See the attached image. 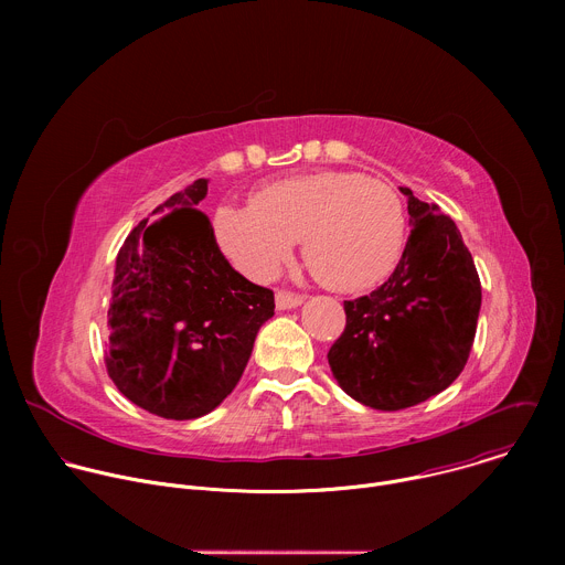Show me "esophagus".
Returning a JSON list of instances; mask_svg holds the SVG:
<instances>
[{"instance_id": "34e87169", "label": "esophagus", "mask_w": 565, "mask_h": 565, "mask_svg": "<svg viewBox=\"0 0 565 565\" xmlns=\"http://www.w3.org/2000/svg\"><path fill=\"white\" fill-rule=\"evenodd\" d=\"M275 303H277V310H290V308H297L303 303V295H297V292H288V290H279L275 295Z\"/></svg>"}]
</instances>
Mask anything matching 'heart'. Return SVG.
<instances>
[{
  "label": "heart",
  "mask_w": 565,
  "mask_h": 565,
  "mask_svg": "<svg viewBox=\"0 0 565 565\" xmlns=\"http://www.w3.org/2000/svg\"><path fill=\"white\" fill-rule=\"evenodd\" d=\"M405 207L391 185L340 170L275 181L255 203L214 212L216 244L246 277H275L303 238L312 277L338 292L382 284L405 248Z\"/></svg>",
  "instance_id": "b5f03b06"
}]
</instances>
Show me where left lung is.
Returning <instances> with one entry per match:
<instances>
[{
    "label": "left lung",
    "mask_w": 565,
    "mask_h": 565,
    "mask_svg": "<svg viewBox=\"0 0 565 565\" xmlns=\"http://www.w3.org/2000/svg\"><path fill=\"white\" fill-rule=\"evenodd\" d=\"M412 234L393 275L344 301L347 329L329 351L333 377L380 412L445 391L465 369L480 312V279L456 223L409 188Z\"/></svg>",
    "instance_id": "1"
}]
</instances>
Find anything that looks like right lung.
Wrapping results in <instances>:
<instances>
[{
    "mask_svg": "<svg viewBox=\"0 0 565 565\" xmlns=\"http://www.w3.org/2000/svg\"><path fill=\"white\" fill-rule=\"evenodd\" d=\"M194 181L142 218L116 257L107 371L118 391L168 420L210 414L244 375L275 295L216 246Z\"/></svg>",
    "mask_w": 565,
    "mask_h": 565,
    "instance_id": "obj_1",
    "label": "right lung"
}]
</instances>
